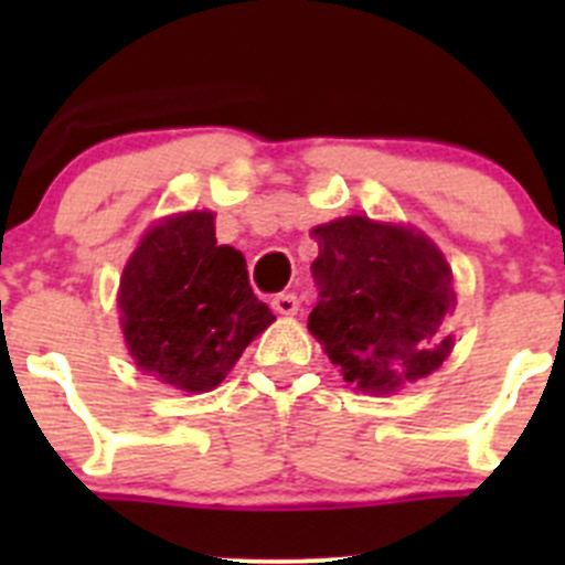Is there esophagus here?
<instances>
[{"mask_svg":"<svg viewBox=\"0 0 565 565\" xmlns=\"http://www.w3.org/2000/svg\"><path fill=\"white\" fill-rule=\"evenodd\" d=\"M273 311H276V315H281V317H292V315H298V298H295L292 292H281V295H276V298H273Z\"/></svg>","mask_w":565,"mask_h":565,"instance_id":"34e87169","label":"esophagus"}]
</instances>
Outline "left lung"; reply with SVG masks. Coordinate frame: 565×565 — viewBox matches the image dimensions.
Returning <instances> with one entry per match:
<instances>
[{
    "label": "left lung",
    "instance_id": "obj_1",
    "mask_svg": "<svg viewBox=\"0 0 565 565\" xmlns=\"http://www.w3.org/2000/svg\"><path fill=\"white\" fill-rule=\"evenodd\" d=\"M319 300L309 330L347 383L393 393L429 377L454 350V273L409 226L347 215L315 226Z\"/></svg>",
    "mask_w": 565,
    "mask_h": 565
}]
</instances>
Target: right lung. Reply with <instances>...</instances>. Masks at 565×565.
Here are the masks:
<instances>
[{
	"instance_id": "1",
	"label": "right lung",
	"mask_w": 565,
	"mask_h": 565,
	"mask_svg": "<svg viewBox=\"0 0 565 565\" xmlns=\"http://www.w3.org/2000/svg\"><path fill=\"white\" fill-rule=\"evenodd\" d=\"M215 215L163 218L119 278V324L130 358L169 388L202 393L224 383L243 350L273 322L248 284L246 259L218 246Z\"/></svg>"
}]
</instances>
